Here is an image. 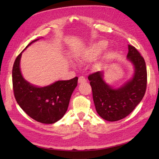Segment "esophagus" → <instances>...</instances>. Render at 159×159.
<instances>
[{"instance_id": "obj_1", "label": "esophagus", "mask_w": 159, "mask_h": 159, "mask_svg": "<svg viewBox=\"0 0 159 159\" xmlns=\"http://www.w3.org/2000/svg\"><path fill=\"white\" fill-rule=\"evenodd\" d=\"M78 82H79V83H80V84H82V83H84L86 82V79L83 76H80L79 77V80H78Z\"/></svg>"}]
</instances>
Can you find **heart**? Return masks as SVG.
<instances>
[{"label":"heart","instance_id":"b5f03b06","mask_svg":"<svg viewBox=\"0 0 159 159\" xmlns=\"http://www.w3.org/2000/svg\"><path fill=\"white\" fill-rule=\"evenodd\" d=\"M107 43L105 41H100L92 44L89 46L84 53L77 57V60L80 62H84L95 58L106 48Z\"/></svg>","mask_w":159,"mask_h":159}]
</instances>
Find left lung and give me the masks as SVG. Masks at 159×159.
Instances as JSON below:
<instances>
[{"mask_svg": "<svg viewBox=\"0 0 159 159\" xmlns=\"http://www.w3.org/2000/svg\"><path fill=\"white\" fill-rule=\"evenodd\" d=\"M127 59L134 67V77L118 89H113L103 80V72L88 77L92 87L96 110L107 121H117L133 111L144 97L147 89V72L143 57L133 46L128 45Z\"/></svg>", "mask_w": 159, "mask_h": 159, "instance_id": "obj_1", "label": "left lung"}]
</instances>
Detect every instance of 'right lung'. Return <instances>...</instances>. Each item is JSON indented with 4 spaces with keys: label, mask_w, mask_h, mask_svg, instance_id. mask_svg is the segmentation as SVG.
Segmentation results:
<instances>
[{
    "label": "right lung",
    "mask_w": 159,
    "mask_h": 159,
    "mask_svg": "<svg viewBox=\"0 0 159 159\" xmlns=\"http://www.w3.org/2000/svg\"><path fill=\"white\" fill-rule=\"evenodd\" d=\"M37 40L32 41L27 46ZM22 53L17 56L12 67V88L15 99L21 108L36 121L43 124L56 123L66 113L70 97L77 85L78 77L58 81L47 87H35L26 81L21 74L20 61Z\"/></svg>",
    "instance_id": "1"
}]
</instances>
